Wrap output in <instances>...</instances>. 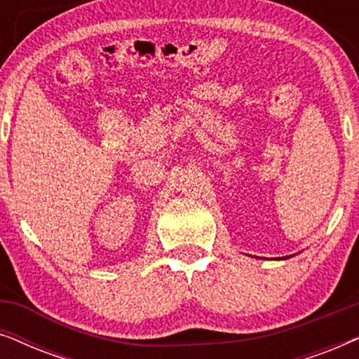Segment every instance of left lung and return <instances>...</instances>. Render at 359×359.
I'll return each instance as SVG.
<instances>
[{"mask_svg":"<svg viewBox=\"0 0 359 359\" xmlns=\"http://www.w3.org/2000/svg\"><path fill=\"white\" fill-rule=\"evenodd\" d=\"M286 258H289V257H286ZM286 258H276V259H286Z\"/></svg>","mask_w":359,"mask_h":359,"instance_id":"left-lung-1","label":"left lung"}]
</instances>
